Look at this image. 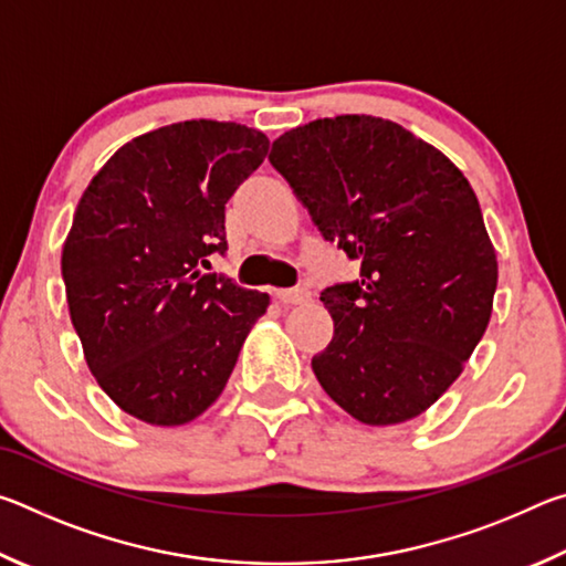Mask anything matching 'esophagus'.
<instances>
[{"instance_id":"34e87169","label":"esophagus","mask_w":566,"mask_h":566,"mask_svg":"<svg viewBox=\"0 0 566 566\" xmlns=\"http://www.w3.org/2000/svg\"><path fill=\"white\" fill-rule=\"evenodd\" d=\"M276 300L282 304H304L310 302V292L302 290V286H294V290H280L276 292Z\"/></svg>"}]
</instances>
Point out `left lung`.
<instances>
[{
  "mask_svg": "<svg viewBox=\"0 0 566 566\" xmlns=\"http://www.w3.org/2000/svg\"><path fill=\"white\" fill-rule=\"evenodd\" d=\"M272 167L359 280L319 300L334 319L312 369L361 424L415 419L462 375L492 317L496 252L467 177L401 124L342 114L284 132Z\"/></svg>",
  "mask_w": 566,
  "mask_h": 566,
  "instance_id": "obj_1",
  "label": "left lung"
}]
</instances>
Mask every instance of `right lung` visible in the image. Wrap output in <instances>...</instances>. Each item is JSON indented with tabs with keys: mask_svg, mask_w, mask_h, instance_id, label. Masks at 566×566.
Instances as JSON below:
<instances>
[{
	"mask_svg": "<svg viewBox=\"0 0 566 566\" xmlns=\"http://www.w3.org/2000/svg\"><path fill=\"white\" fill-rule=\"evenodd\" d=\"M266 151L244 124L177 122L114 151L76 205L62 249L70 317L97 385L139 421L179 427L212 407L270 306L199 272L224 254V205Z\"/></svg>",
	"mask_w": 566,
	"mask_h": 566,
	"instance_id": "right-lung-1",
	"label": "right lung"
}]
</instances>
